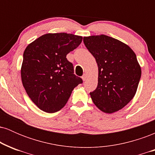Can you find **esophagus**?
Instances as JSON below:
<instances>
[{
    "label": "esophagus",
    "mask_w": 155,
    "mask_h": 155,
    "mask_svg": "<svg viewBox=\"0 0 155 155\" xmlns=\"http://www.w3.org/2000/svg\"><path fill=\"white\" fill-rule=\"evenodd\" d=\"M82 79H83V81H86L87 79V75L86 74H84V75L82 76Z\"/></svg>",
    "instance_id": "1"
}]
</instances>
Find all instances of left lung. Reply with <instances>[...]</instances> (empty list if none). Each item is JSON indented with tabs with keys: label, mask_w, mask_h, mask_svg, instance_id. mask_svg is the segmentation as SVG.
<instances>
[{
	"label": "left lung",
	"mask_w": 155,
	"mask_h": 155,
	"mask_svg": "<svg viewBox=\"0 0 155 155\" xmlns=\"http://www.w3.org/2000/svg\"><path fill=\"white\" fill-rule=\"evenodd\" d=\"M83 41L98 66L97 88L90 93L94 104L108 114L122 109L134 97L141 76L136 54L108 35L84 37Z\"/></svg>",
	"instance_id": "obj_1"
}]
</instances>
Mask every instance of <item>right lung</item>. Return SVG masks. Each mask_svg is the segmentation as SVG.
I'll return each instance as SVG.
<instances>
[{"label":"right lung","mask_w":155,"mask_h":155,"mask_svg":"<svg viewBox=\"0 0 155 155\" xmlns=\"http://www.w3.org/2000/svg\"><path fill=\"white\" fill-rule=\"evenodd\" d=\"M70 33H47L26 47L21 77L30 98L42 111L54 113L64 107L74 88L83 82L74 74L66 55L81 43Z\"/></svg>","instance_id":"add662e5"}]
</instances>
